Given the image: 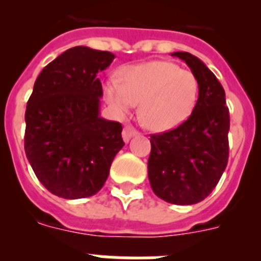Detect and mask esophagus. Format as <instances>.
Instances as JSON below:
<instances>
[{
	"label": "esophagus",
	"mask_w": 261,
	"mask_h": 261,
	"mask_svg": "<svg viewBox=\"0 0 261 261\" xmlns=\"http://www.w3.org/2000/svg\"><path fill=\"white\" fill-rule=\"evenodd\" d=\"M136 135H137V130H136V129H133L132 126H125V128L123 129L124 142H129V140L132 137H135Z\"/></svg>",
	"instance_id": "esophagus-1"
}]
</instances>
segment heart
<instances>
[{
    "label": "heart",
    "instance_id": "obj_1",
    "mask_svg": "<svg viewBox=\"0 0 261 261\" xmlns=\"http://www.w3.org/2000/svg\"><path fill=\"white\" fill-rule=\"evenodd\" d=\"M119 81L103 84L106 102L119 116H126L138 102L142 123L154 132L183 124L199 99V80L191 70L170 61L154 60L119 70Z\"/></svg>",
    "mask_w": 261,
    "mask_h": 261
}]
</instances>
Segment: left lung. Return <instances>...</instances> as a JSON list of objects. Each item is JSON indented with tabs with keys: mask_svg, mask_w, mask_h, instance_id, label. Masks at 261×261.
I'll return each instance as SVG.
<instances>
[{
	"mask_svg": "<svg viewBox=\"0 0 261 261\" xmlns=\"http://www.w3.org/2000/svg\"><path fill=\"white\" fill-rule=\"evenodd\" d=\"M171 56L186 61L200 85L199 99L183 124L150 136L147 175L159 199L175 205L202 200L220 181L229 161V108L225 90L204 62L188 52Z\"/></svg>",
	"mask_w": 261,
	"mask_h": 261,
	"instance_id": "8db88e82",
	"label": "left lung"
}]
</instances>
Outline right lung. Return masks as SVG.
Segmentation results:
<instances>
[{"mask_svg": "<svg viewBox=\"0 0 261 261\" xmlns=\"http://www.w3.org/2000/svg\"><path fill=\"white\" fill-rule=\"evenodd\" d=\"M114 59V53L84 45L66 49L40 71L27 102V159L39 181L62 199L99 192L124 146L121 124L99 111L98 74Z\"/></svg>", "mask_w": 261, "mask_h": 261, "instance_id": "add662e5", "label": "right lung"}]
</instances>
